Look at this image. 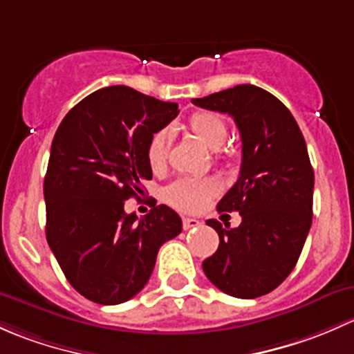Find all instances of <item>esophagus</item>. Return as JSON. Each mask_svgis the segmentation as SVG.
Listing matches in <instances>:
<instances>
[{
    "label": "esophagus",
    "instance_id": "esophagus-1",
    "mask_svg": "<svg viewBox=\"0 0 354 354\" xmlns=\"http://www.w3.org/2000/svg\"><path fill=\"white\" fill-rule=\"evenodd\" d=\"M201 225V221L196 220V218H182V227L184 230H191V228H196Z\"/></svg>",
    "mask_w": 354,
    "mask_h": 354
}]
</instances>
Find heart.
Here are the masks:
<instances>
[{
    "mask_svg": "<svg viewBox=\"0 0 354 354\" xmlns=\"http://www.w3.org/2000/svg\"><path fill=\"white\" fill-rule=\"evenodd\" d=\"M187 127L203 145L211 150H218L225 143L228 134L227 122L211 112H196L189 118ZM170 133L167 129L158 131L151 136L147 148V160L155 172L162 170L167 163ZM220 192V184L214 178H177L163 191V199L170 206L185 213H196L203 209L209 199Z\"/></svg>",
    "mask_w": 354,
    "mask_h": 354,
    "instance_id": "obj_1",
    "label": "heart"
}]
</instances>
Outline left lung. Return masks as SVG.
<instances>
[{"mask_svg":"<svg viewBox=\"0 0 354 354\" xmlns=\"http://www.w3.org/2000/svg\"><path fill=\"white\" fill-rule=\"evenodd\" d=\"M192 104L232 115L242 138V165L218 211H239L236 228L207 220L220 236L203 271L223 293L257 298L293 271L312 225L313 169L304 134L274 95L236 85Z\"/></svg>","mask_w":354,"mask_h":354,"instance_id":"1","label":"left lung"}]
</instances>
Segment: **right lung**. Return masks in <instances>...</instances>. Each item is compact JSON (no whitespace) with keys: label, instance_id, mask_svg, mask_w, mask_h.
I'll list each match as a JSON object with an SVG mask.
<instances>
[{"label":"right lung","instance_id":"add662e5","mask_svg":"<svg viewBox=\"0 0 354 354\" xmlns=\"http://www.w3.org/2000/svg\"><path fill=\"white\" fill-rule=\"evenodd\" d=\"M178 114V105L124 85L90 93L57 127L44 178L46 239L69 285L100 305L140 293L156 254L182 232L165 204L143 218L124 201L151 178V136Z\"/></svg>","mask_w":354,"mask_h":354}]
</instances>
